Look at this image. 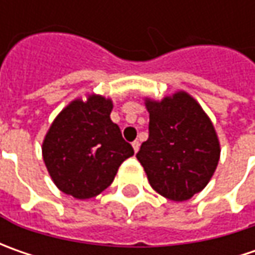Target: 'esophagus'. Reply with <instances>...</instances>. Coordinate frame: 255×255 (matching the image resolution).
I'll return each mask as SVG.
<instances>
[{"label": "esophagus", "mask_w": 255, "mask_h": 255, "mask_svg": "<svg viewBox=\"0 0 255 255\" xmlns=\"http://www.w3.org/2000/svg\"><path fill=\"white\" fill-rule=\"evenodd\" d=\"M132 146H133V150H134V152H137V150H139V146H140V143L137 142V140H134V142L132 143Z\"/></svg>", "instance_id": "esophagus-1"}]
</instances>
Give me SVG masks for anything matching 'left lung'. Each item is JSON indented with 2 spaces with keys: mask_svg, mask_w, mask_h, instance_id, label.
<instances>
[{
  "mask_svg": "<svg viewBox=\"0 0 255 255\" xmlns=\"http://www.w3.org/2000/svg\"><path fill=\"white\" fill-rule=\"evenodd\" d=\"M149 137L136 154L154 190L174 201L206 187L220 159L213 123L186 92L162 102L146 101Z\"/></svg>",
  "mask_w": 255,
  "mask_h": 255,
  "instance_id": "obj_1",
  "label": "left lung"
}]
</instances>
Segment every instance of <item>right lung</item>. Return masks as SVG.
<instances>
[{"label":"right lung","mask_w":255,"mask_h":255,"mask_svg":"<svg viewBox=\"0 0 255 255\" xmlns=\"http://www.w3.org/2000/svg\"><path fill=\"white\" fill-rule=\"evenodd\" d=\"M112 102L92 96L75 101L58 115L42 144V156L59 190L91 199L111 186L133 147L111 121Z\"/></svg>","instance_id":"obj_1"}]
</instances>
